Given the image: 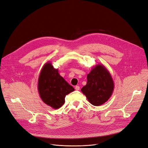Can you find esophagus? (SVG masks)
<instances>
[{
	"label": "esophagus",
	"instance_id": "obj_1",
	"mask_svg": "<svg viewBox=\"0 0 148 148\" xmlns=\"http://www.w3.org/2000/svg\"><path fill=\"white\" fill-rule=\"evenodd\" d=\"M75 90H77V91H79V90L80 89V86H75Z\"/></svg>",
	"mask_w": 148,
	"mask_h": 148
}]
</instances>
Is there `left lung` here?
Listing matches in <instances>:
<instances>
[{
    "label": "left lung",
    "instance_id": "obj_1",
    "mask_svg": "<svg viewBox=\"0 0 148 148\" xmlns=\"http://www.w3.org/2000/svg\"><path fill=\"white\" fill-rule=\"evenodd\" d=\"M114 83L109 71L101 64L95 65L87 75V83L81 91L94 106L104 104L112 94Z\"/></svg>",
    "mask_w": 148,
    "mask_h": 148
}]
</instances>
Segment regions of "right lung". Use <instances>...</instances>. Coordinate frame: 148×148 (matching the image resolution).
Instances as JSON below:
<instances>
[{
  "label": "right lung",
  "instance_id": "obj_1",
  "mask_svg": "<svg viewBox=\"0 0 148 148\" xmlns=\"http://www.w3.org/2000/svg\"><path fill=\"white\" fill-rule=\"evenodd\" d=\"M38 91L42 101L55 110L65 103L66 95L74 88L64 79L51 62L45 64L38 79Z\"/></svg>",
  "mask_w": 148,
  "mask_h": 148
}]
</instances>
